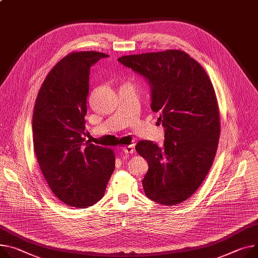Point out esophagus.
I'll return each instance as SVG.
<instances>
[{
	"instance_id": "1",
	"label": "esophagus",
	"mask_w": 258,
	"mask_h": 258,
	"mask_svg": "<svg viewBox=\"0 0 258 258\" xmlns=\"http://www.w3.org/2000/svg\"><path fill=\"white\" fill-rule=\"evenodd\" d=\"M122 150L125 154H132L134 152V148L132 146H125Z\"/></svg>"
}]
</instances>
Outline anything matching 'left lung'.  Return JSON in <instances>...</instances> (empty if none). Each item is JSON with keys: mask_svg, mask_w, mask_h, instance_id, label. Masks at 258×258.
<instances>
[{"mask_svg": "<svg viewBox=\"0 0 258 258\" xmlns=\"http://www.w3.org/2000/svg\"><path fill=\"white\" fill-rule=\"evenodd\" d=\"M147 79L151 108L160 112L164 144L137 143L136 152L148 161L143 186L155 203L185 202L206 179L216 156L220 116L214 87L205 69L177 49L124 55L117 58Z\"/></svg>", "mask_w": 258, "mask_h": 258, "instance_id": "1", "label": "left lung"}]
</instances>
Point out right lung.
<instances>
[{
	"instance_id": "right-lung-1",
	"label": "right lung",
	"mask_w": 258,
	"mask_h": 258,
	"mask_svg": "<svg viewBox=\"0 0 258 258\" xmlns=\"http://www.w3.org/2000/svg\"><path fill=\"white\" fill-rule=\"evenodd\" d=\"M106 56L78 51L63 57L45 77L34 106V150L44 179L58 200L79 209L101 200L114 170L113 151L83 137L90 69Z\"/></svg>"
}]
</instances>
